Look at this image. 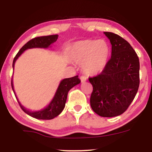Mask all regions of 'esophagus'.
Masks as SVG:
<instances>
[{
  "mask_svg": "<svg viewBox=\"0 0 152 152\" xmlns=\"http://www.w3.org/2000/svg\"><path fill=\"white\" fill-rule=\"evenodd\" d=\"M80 80H81V82H84L86 81V77L85 76H81L80 77Z\"/></svg>",
  "mask_w": 152,
  "mask_h": 152,
  "instance_id": "1",
  "label": "esophagus"
}]
</instances>
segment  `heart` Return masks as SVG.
Listing matches in <instances>:
<instances>
[{"mask_svg": "<svg viewBox=\"0 0 152 152\" xmlns=\"http://www.w3.org/2000/svg\"><path fill=\"white\" fill-rule=\"evenodd\" d=\"M109 46L104 39L84 40L72 45L70 56L74 61L82 64V68L87 75H97L107 65Z\"/></svg>", "mask_w": 152, "mask_h": 152, "instance_id": "b5f03b06", "label": "heart"}]
</instances>
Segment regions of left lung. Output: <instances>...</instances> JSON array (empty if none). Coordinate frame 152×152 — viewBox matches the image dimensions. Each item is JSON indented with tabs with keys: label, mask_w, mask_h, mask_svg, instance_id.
I'll list each match as a JSON object with an SVG mask.
<instances>
[{
	"label": "left lung",
	"mask_w": 152,
	"mask_h": 152,
	"mask_svg": "<svg viewBox=\"0 0 152 152\" xmlns=\"http://www.w3.org/2000/svg\"><path fill=\"white\" fill-rule=\"evenodd\" d=\"M104 33L112 45L111 57L100 74L88 79L93 88L90 102L97 115L111 118L123 113L134 100L140 84V62L125 39Z\"/></svg>",
	"instance_id": "left-lung-1"
}]
</instances>
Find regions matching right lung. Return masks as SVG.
<instances>
[{
  "mask_svg": "<svg viewBox=\"0 0 152 152\" xmlns=\"http://www.w3.org/2000/svg\"><path fill=\"white\" fill-rule=\"evenodd\" d=\"M58 39V35H49V36H43V37H38L31 39L26 43L18 53L16 54V55L14 57L13 64H12V67H14V64L16 61V59L21 55V54L23 53L27 49L34 48H47L52 43L55 42ZM80 80L78 78V76H75L70 78H66L64 80H61V82L58 86L57 90L56 91L55 96L53 99H52L50 103L49 104L48 106H47L45 109H43L41 111H30L28 109L25 108L23 106L21 105V104L19 102L18 99L16 97L14 90L13 86V82L12 79V88L13 90L14 95H15L16 98L17 99L18 102L19 104L20 108L25 113L30 115L31 117L37 118L39 120H51L53 119L54 118L57 117L63 111L64 107H65L66 102L67 99L68 93L72 87H74L76 85L79 84L80 83Z\"/></svg>",
  "mask_w": 152,
  "mask_h": 152,
  "instance_id": "1",
  "label": "right lung"
}]
</instances>
